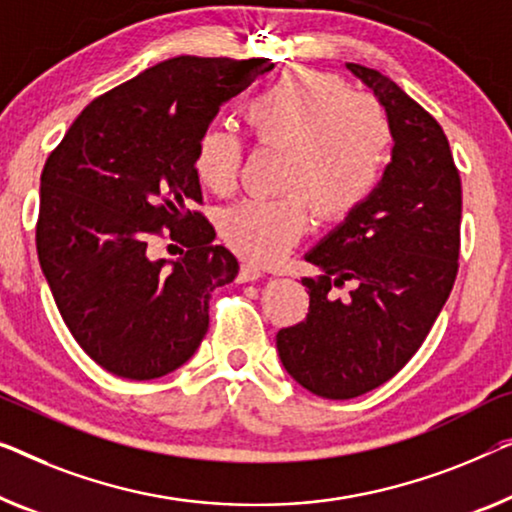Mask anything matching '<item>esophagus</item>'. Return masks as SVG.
Returning a JSON list of instances; mask_svg holds the SVG:
<instances>
[{
	"label": "esophagus",
	"mask_w": 512,
	"mask_h": 512,
	"mask_svg": "<svg viewBox=\"0 0 512 512\" xmlns=\"http://www.w3.org/2000/svg\"><path fill=\"white\" fill-rule=\"evenodd\" d=\"M263 270L258 268V265H254V263H244L242 268H240V274H238V281L240 284H244V281H256V279H261L263 277Z\"/></svg>",
	"instance_id": "1"
}]
</instances>
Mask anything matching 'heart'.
I'll list each match as a JSON object with an SVG mask.
<instances>
[{
  "instance_id": "b5f03b06",
  "label": "heart",
  "mask_w": 512,
  "mask_h": 512,
  "mask_svg": "<svg viewBox=\"0 0 512 512\" xmlns=\"http://www.w3.org/2000/svg\"><path fill=\"white\" fill-rule=\"evenodd\" d=\"M244 122L254 140L286 154L281 184L298 189L279 198H244L219 217L228 247L258 263L277 261L305 235L308 197L328 219L358 210L379 182L390 145V124L379 103L351 94L342 78L309 69L284 71L251 96ZM238 168V140L221 129L203 131L194 152L203 187L231 194Z\"/></svg>"
}]
</instances>
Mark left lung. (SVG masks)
I'll return each instance as SVG.
<instances>
[{
  "label": "left lung",
  "mask_w": 512,
  "mask_h": 512,
  "mask_svg": "<svg viewBox=\"0 0 512 512\" xmlns=\"http://www.w3.org/2000/svg\"><path fill=\"white\" fill-rule=\"evenodd\" d=\"M385 108L390 164L372 194L305 261L318 277L309 314L277 332L281 365L302 388L351 399L379 388L413 358L457 277L462 182L439 122L381 71L346 64ZM354 284L346 299L332 285Z\"/></svg>",
  "instance_id": "obj_1"
}]
</instances>
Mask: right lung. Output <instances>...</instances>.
<instances>
[{
  "label": "right lung",
  "mask_w": 512,
  "mask_h": 512,
  "mask_svg": "<svg viewBox=\"0 0 512 512\" xmlns=\"http://www.w3.org/2000/svg\"><path fill=\"white\" fill-rule=\"evenodd\" d=\"M274 69L268 59L180 55L94 99L41 173L36 251L59 314L106 372L150 381L182 367L210 325V298L238 277L212 244L194 152L219 108ZM166 225L188 251L152 259Z\"/></svg>",
  "instance_id": "right-lung-1"
}]
</instances>
